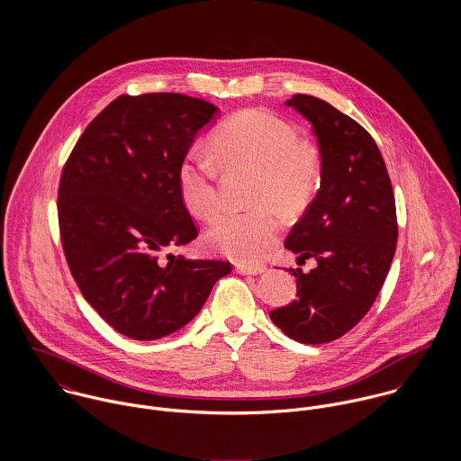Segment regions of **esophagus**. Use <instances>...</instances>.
<instances>
[{
	"instance_id": "esophagus-1",
	"label": "esophagus",
	"mask_w": 461,
	"mask_h": 461,
	"mask_svg": "<svg viewBox=\"0 0 461 461\" xmlns=\"http://www.w3.org/2000/svg\"><path fill=\"white\" fill-rule=\"evenodd\" d=\"M236 269L240 275H263L267 267L264 264H240Z\"/></svg>"
}]
</instances>
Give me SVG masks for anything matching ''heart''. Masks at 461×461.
<instances>
[{
    "mask_svg": "<svg viewBox=\"0 0 461 461\" xmlns=\"http://www.w3.org/2000/svg\"><path fill=\"white\" fill-rule=\"evenodd\" d=\"M211 147L214 158L229 168L258 170L252 203L259 207L223 214L209 229L205 243L234 261L258 263L275 245L280 230L273 205L298 212L314 195L320 181L318 156L287 121L258 108L243 110L223 122L212 134ZM177 188L194 216L209 221L218 214V168L207 152H185L177 167Z\"/></svg>",
    "mask_w": 461,
    "mask_h": 461,
    "instance_id": "heart-1",
    "label": "heart"
}]
</instances>
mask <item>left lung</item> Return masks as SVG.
<instances>
[{
	"instance_id": "obj_1",
	"label": "left lung",
	"mask_w": 461,
	"mask_h": 461,
	"mask_svg": "<svg viewBox=\"0 0 461 461\" xmlns=\"http://www.w3.org/2000/svg\"><path fill=\"white\" fill-rule=\"evenodd\" d=\"M311 122L321 156V183L285 249L296 263V300L269 312L302 344H323L353 329L375 303L397 241L393 185L378 145L358 122L327 101L294 94L285 101Z\"/></svg>"
}]
</instances>
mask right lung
<instances>
[{"instance_id":"obj_1","label":"right lung","mask_w":461,"mask_h":461,"mask_svg":"<svg viewBox=\"0 0 461 461\" xmlns=\"http://www.w3.org/2000/svg\"><path fill=\"white\" fill-rule=\"evenodd\" d=\"M220 110L183 94L122 95L85 130L67 159L59 221L85 300L119 333L154 340L186 327L230 263L163 250L197 238L177 167Z\"/></svg>"}]
</instances>
